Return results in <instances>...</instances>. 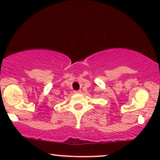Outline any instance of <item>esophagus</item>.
I'll use <instances>...</instances> for the list:
<instances>
[{"instance_id":"obj_1","label":"esophagus","mask_w":160,"mask_h":160,"mask_svg":"<svg viewBox=\"0 0 160 160\" xmlns=\"http://www.w3.org/2000/svg\"><path fill=\"white\" fill-rule=\"evenodd\" d=\"M81 92V91L80 90H78V91H75V93H80Z\"/></svg>"}]
</instances>
